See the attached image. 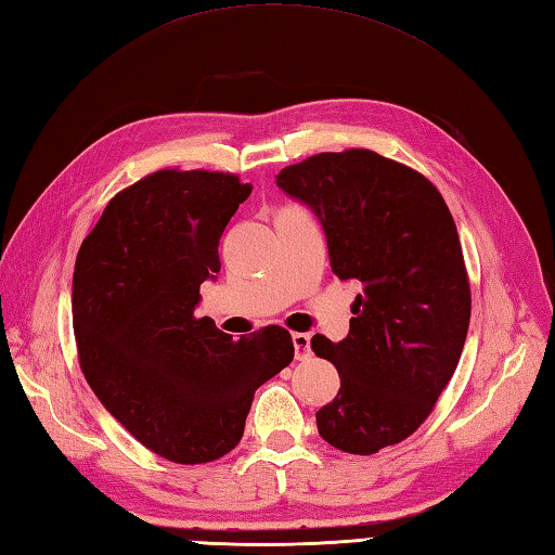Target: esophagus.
<instances>
[{"mask_svg": "<svg viewBox=\"0 0 555 555\" xmlns=\"http://www.w3.org/2000/svg\"><path fill=\"white\" fill-rule=\"evenodd\" d=\"M292 344H294V356H297V361L309 359L311 356V337L309 335H304V332H294Z\"/></svg>", "mask_w": 555, "mask_h": 555, "instance_id": "esophagus-1", "label": "esophagus"}]
</instances>
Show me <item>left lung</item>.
Listing matches in <instances>:
<instances>
[{
	"instance_id": "8db88e82",
	"label": "left lung",
	"mask_w": 555,
	"mask_h": 555,
	"mask_svg": "<svg viewBox=\"0 0 555 555\" xmlns=\"http://www.w3.org/2000/svg\"><path fill=\"white\" fill-rule=\"evenodd\" d=\"M278 188L323 223L332 273L361 285L347 339H311L341 379L315 413L318 433L359 455L399 444L433 413L470 325V282L444 196L371 150L309 156L282 168Z\"/></svg>"
}]
</instances>
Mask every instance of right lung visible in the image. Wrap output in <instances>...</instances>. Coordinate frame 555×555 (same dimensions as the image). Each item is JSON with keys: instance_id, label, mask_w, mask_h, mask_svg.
Masks as SVG:
<instances>
[{"instance_id": "obj_1", "label": "right lung", "mask_w": 555, "mask_h": 555, "mask_svg": "<svg viewBox=\"0 0 555 555\" xmlns=\"http://www.w3.org/2000/svg\"><path fill=\"white\" fill-rule=\"evenodd\" d=\"M251 184L216 170L164 168L118 192L82 240L73 270L80 371L104 409L166 461L230 453L254 391L294 359L287 330L232 341L196 318L202 282Z\"/></svg>"}]
</instances>
